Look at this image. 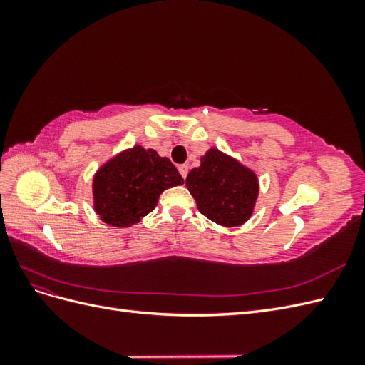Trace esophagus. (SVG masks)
<instances>
[{
	"label": "esophagus",
	"mask_w": 365,
	"mask_h": 365,
	"mask_svg": "<svg viewBox=\"0 0 365 365\" xmlns=\"http://www.w3.org/2000/svg\"><path fill=\"white\" fill-rule=\"evenodd\" d=\"M178 170H180V173H181V176H182V178H185V176H187V173H189V165H185V164H181V165H178Z\"/></svg>",
	"instance_id": "1"
}]
</instances>
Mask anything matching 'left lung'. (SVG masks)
I'll return each instance as SVG.
<instances>
[{
    "instance_id": "left-lung-1",
    "label": "left lung",
    "mask_w": 365,
    "mask_h": 365,
    "mask_svg": "<svg viewBox=\"0 0 365 365\" xmlns=\"http://www.w3.org/2000/svg\"><path fill=\"white\" fill-rule=\"evenodd\" d=\"M185 185L200 212L213 222L236 227L250 219L259 195L257 176L217 149H210Z\"/></svg>"
}]
</instances>
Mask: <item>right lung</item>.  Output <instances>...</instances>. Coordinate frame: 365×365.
<instances>
[{"label": "right lung", "mask_w": 365, "mask_h": 365, "mask_svg": "<svg viewBox=\"0 0 365 365\" xmlns=\"http://www.w3.org/2000/svg\"><path fill=\"white\" fill-rule=\"evenodd\" d=\"M184 182L169 158L135 146L102 165L94 176V210L105 224L130 227L155 208L160 195Z\"/></svg>", "instance_id": "right-lung-1"}]
</instances>
